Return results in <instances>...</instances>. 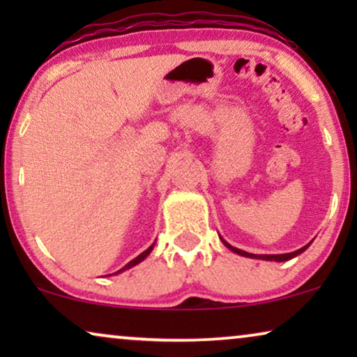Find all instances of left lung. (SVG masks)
<instances>
[{
    "label": "left lung",
    "instance_id": "1",
    "mask_svg": "<svg viewBox=\"0 0 357 357\" xmlns=\"http://www.w3.org/2000/svg\"><path fill=\"white\" fill-rule=\"evenodd\" d=\"M221 241H222V243L224 245H226L229 250H232L234 253H237V255H242V257H248V258H260V260H268V261H287V260H291V258H294V257H297V255H301L302 252L304 250H307V247L310 245H305V247H302V248H299V250H296V252H291V253H281V255H253V253H248V252H243V250H241V248H236V247H232L231 243H227L226 241H224V238L221 237Z\"/></svg>",
    "mask_w": 357,
    "mask_h": 357
}]
</instances>
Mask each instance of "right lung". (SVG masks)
<instances>
[{"label": "right lung", "instance_id": "obj_1", "mask_svg": "<svg viewBox=\"0 0 357 357\" xmlns=\"http://www.w3.org/2000/svg\"><path fill=\"white\" fill-rule=\"evenodd\" d=\"M153 248H154V243H153V245H151V247L148 248V250H144L143 253H141V255H138V257H136V258H135V260H131L130 263H126V265H125L123 268H121V270H119V271H116V273H114V275H119V273H121V271H125V270H130V268H131V266L138 265V263H141V261H143V260H144V258H146V257H148L151 252H153Z\"/></svg>", "mask_w": 357, "mask_h": 357}]
</instances>
